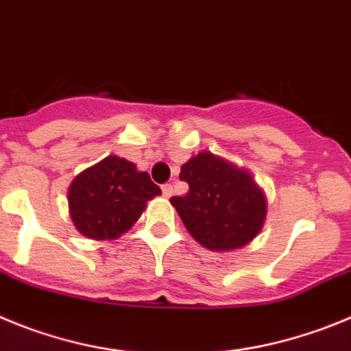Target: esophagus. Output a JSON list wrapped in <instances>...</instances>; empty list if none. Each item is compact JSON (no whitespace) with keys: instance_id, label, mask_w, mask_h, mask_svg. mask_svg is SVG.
<instances>
[{"instance_id":"esophagus-1","label":"esophagus","mask_w":351,"mask_h":351,"mask_svg":"<svg viewBox=\"0 0 351 351\" xmlns=\"http://www.w3.org/2000/svg\"><path fill=\"white\" fill-rule=\"evenodd\" d=\"M162 194L166 195V197H171V195H173V185H171V183H164Z\"/></svg>"}]
</instances>
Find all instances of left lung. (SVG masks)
I'll list each match as a JSON object with an SVG mask.
<instances>
[{"label":"left lung","instance_id":"left-lung-1","mask_svg":"<svg viewBox=\"0 0 351 351\" xmlns=\"http://www.w3.org/2000/svg\"><path fill=\"white\" fill-rule=\"evenodd\" d=\"M180 180L189 183V192L171 197V204L204 248L236 250L261 232L266 199L246 171L201 152L183 164Z\"/></svg>","mask_w":351,"mask_h":351}]
</instances>
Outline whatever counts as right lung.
Masks as SVG:
<instances>
[{
	"label": "right lung",
	"instance_id": "obj_1",
	"mask_svg": "<svg viewBox=\"0 0 351 351\" xmlns=\"http://www.w3.org/2000/svg\"><path fill=\"white\" fill-rule=\"evenodd\" d=\"M160 194L147 171L108 156L73 180L68 203L71 220L93 239H115L140 219L147 201Z\"/></svg>",
	"mask_w": 351,
	"mask_h": 351
}]
</instances>
